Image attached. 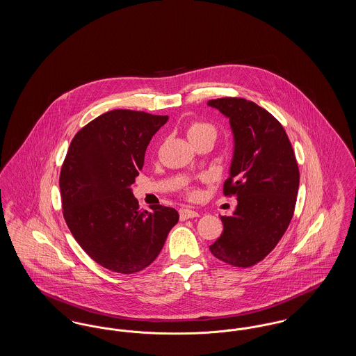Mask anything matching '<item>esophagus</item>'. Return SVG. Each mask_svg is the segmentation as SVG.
Segmentation results:
<instances>
[{
    "label": "esophagus",
    "mask_w": 356,
    "mask_h": 356,
    "mask_svg": "<svg viewBox=\"0 0 356 356\" xmlns=\"http://www.w3.org/2000/svg\"><path fill=\"white\" fill-rule=\"evenodd\" d=\"M180 213V220H186V219H193V218H199L200 213L193 211V209H189V208H181L179 211Z\"/></svg>",
    "instance_id": "esophagus-1"
}]
</instances>
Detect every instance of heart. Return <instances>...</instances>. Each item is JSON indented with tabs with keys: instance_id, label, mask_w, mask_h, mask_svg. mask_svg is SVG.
I'll return each mask as SVG.
<instances>
[{
	"instance_id": "obj_1",
	"label": "heart",
	"mask_w": 356,
	"mask_h": 356,
	"mask_svg": "<svg viewBox=\"0 0 356 356\" xmlns=\"http://www.w3.org/2000/svg\"><path fill=\"white\" fill-rule=\"evenodd\" d=\"M186 135H188L191 141H193L196 138H200V137L207 135L215 137L216 129L209 122H205V121H192L186 127ZM191 196H195V192H191Z\"/></svg>"
}]
</instances>
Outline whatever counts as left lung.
<instances>
[{
	"instance_id": "obj_1",
	"label": "left lung",
	"mask_w": 356,
	"mask_h": 356,
	"mask_svg": "<svg viewBox=\"0 0 356 356\" xmlns=\"http://www.w3.org/2000/svg\"><path fill=\"white\" fill-rule=\"evenodd\" d=\"M229 119L234 157L224 195H235L232 216H221L222 234L209 245L234 267H251L276 247L293 216L299 189L296 157L283 125L268 111L240 97L209 100Z\"/></svg>"
}]
</instances>
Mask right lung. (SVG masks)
<instances>
[{"label":"right lung","mask_w":356,"mask_h":356,"mask_svg":"<svg viewBox=\"0 0 356 356\" xmlns=\"http://www.w3.org/2000/svg\"><path fill=\"white\" fill-rule=\"evenodd\" d=\"M168 121L129 109L92 120L73 137L60 173L64 219L76 241L102 267L118 273L147 268L163 250L176 209L138 211L131 186L152 136Z\"/></svg>","instance_id":"add662e5"}]
</instances>
